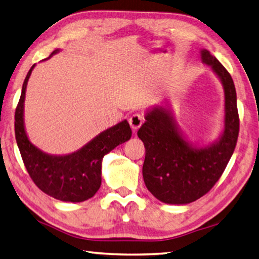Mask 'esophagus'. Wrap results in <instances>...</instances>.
<instances>
[{
	"label": "esophagus",
	"instance_id": "1",
	"mask_svg": "<svg viewBox=\"0 0 259 259\" xmlns=\"http://www.w3.org/2000/svg\"><path fill=\"white\" fill-rule=\"evenodd\" d=\"M143 121H144V117L142 115H140V113H134V115L131 116L128 119L130 125H131V127H132V130L134 131V132L141 127Z\"/></svg>",
	"mask_w": 259,
	"mask_h": 259
}]
</instances>
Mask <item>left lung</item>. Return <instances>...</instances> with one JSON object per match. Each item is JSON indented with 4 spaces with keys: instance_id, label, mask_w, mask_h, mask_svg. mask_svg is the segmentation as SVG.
I'll use <instances>...</instances> for the list:
<instances>
[{
    "instance_id": "8db88e82",
    "label": "left lung",
    "mask_w": 259,
    "mask_h": 259,
    "mask_svg": "<svg viewBox=\"0 0 259 259\" xmlns=\"http://www.w3.org/2000/svg\"><path fill=\"white\" fill-rule=\"evenodd\" d=\"M202 61L209 65L224 86L225 128L215 144L194 149L181 137L170 112L157 107L146 116L147 121L138 135L146 147L143 180L158 200L184 205L205 196L223 174L237 146L239 113L232 77L225 67L207 50Z\"/></svg>"
}]
</instances>
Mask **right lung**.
<instances>
[{"mask_svg": "<svg viewBox=\"0 0 259 259\" xmlns=\"http://www.w3.org/2000/svg\"><path fill=\"white\" fill-rule=\"evenodd\" d=\"M56 50L53 53H57ZM52 53V54H53ZM22 84L15 113V133L18 148L30 179L44 193L61 201L80 202L92 198L101 185V161L104 155L132 137L127 120L106 130L80 150L67 156L48 155L27 138L24 126V101L27 81Z\"/></svg>", "mask_w": 259, "mask_h": 259, "instance_id": "add662e5", "label": "right lung"}]
</instances>
